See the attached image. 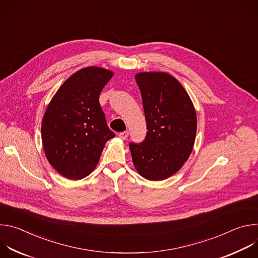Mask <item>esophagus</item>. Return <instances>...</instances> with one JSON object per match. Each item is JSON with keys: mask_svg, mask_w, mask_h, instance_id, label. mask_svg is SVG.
<instances>
[{"mask_svg": "<svg viewBox=\"0 0 258 258\" xmlns=\"http://www.w3.org/2000/svg\"><path fill=\"white\" fill-rule=\"evenodd\" d=\"M118 136H119V138H120V139L125 140V139H127V137H128V132H127V131L121 132V133H119V134H118Z\"/></svg>", "mask_w": 258, "mask_h": 258, "instance_id": "obj_1", "label": "esophagus"}]
</instances>
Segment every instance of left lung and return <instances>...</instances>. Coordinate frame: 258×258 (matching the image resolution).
Instances as JSON below:
<instances>
[{
	"label": "left lung",
	"mask_w": 258,
	"mask_h": 258,
	"mask_svg": "<svg viewBox=\"0 0 258 258\" xmlns=\"http://www.w3.org/2000/svg\"><path fill=\"white\" fill-rule=\"evenodd\" d=\"M147 123L141 143H130L134 165L150 180L165 179L185 163L193 149L197 116L182 86L163 72L136 76Z\"/></svg>",
	"instance_id": "8db88e82"
}]
</instances>
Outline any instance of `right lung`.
<instances>
[{
  "label": "right lung",
  "mask_w": 258,
  "mask_h": 258,
  "mask_svg": "<svg viewBox=\"0 0 258 258\" xmlns=\"http://www.w3.org/2000/svg\"><path fill=\"white\" fill-rule=\"evenodd\" d=\"M113 72L87 67L71 76L51 100L42 122L47 159L63 176L80 179L98 164L106 142L114 138L99 102Z\"/></svg>",
  "instance_id": "1"
}]
</instances>
